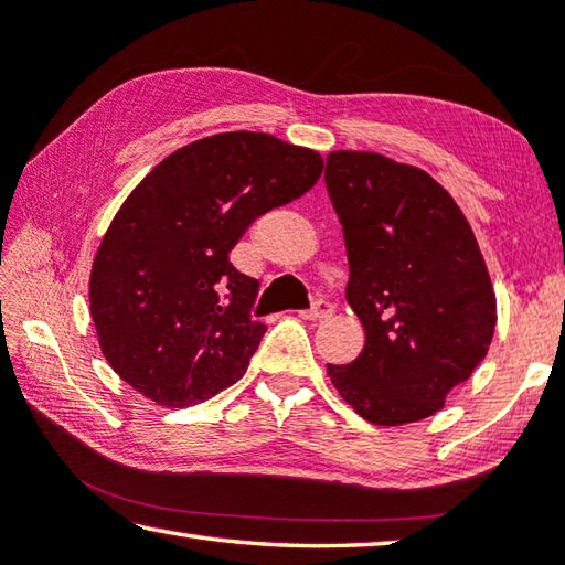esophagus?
<instances>
[{"mask_svg": "<svg viewBox=\"0 0 565 565\" xmlns=\"http://www.w3.org/2000/svg\"><path fill=\"white\" fill-rule=\"evenodd\" d=\"M330 313H333V306H330L328 301H316V306L311 308V311H301L298 316H301L303 320H323Z\"/></svg>", "mask_w": 565, "mask_h": 565, "instance_id": "34e87169", "label": "esophagus"}]
</instances>
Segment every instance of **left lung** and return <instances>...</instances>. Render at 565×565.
I'll return each mask as SVG.
<instances>
[{
  "instance_id": "1",
  "label": "left lung",
  "mask_w": 565,
  "mask_h": 565,
  "mask_svg": "<svg viewBox=\"0 0 565 565\" xmlns=\"http://www.w3.org/2000/svg\"><path fill=\"white\" fill-rule=\"evenodd\" d=\"M326 185L345 237L348 303L364 328L338 394L374 426L434 416L490 350L497 298L478 239L424 169L374 151H330Z\"/></svg>"
}]
</instances>
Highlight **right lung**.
Returning <instances> with one entry per match:
<instances>
[{"instance_id": "right-lung-1", "label": "right lung", "mask_w": 565, "mask_h": 565, "mask_svg": "<svg viewBox=\"0 0 565 565\" xmlns=\"http://www.w3.org/2000/svg\"><path fill=\"white\" fill-rule=\"evenodd\" d=\"M318 151L264 131L185 143L143 175L109 223L90 271L99 350L159 406L201 404L247 372L267 326L259 284L227 254L271 207L311 191Z\"/></svg>"}]
</instances>
